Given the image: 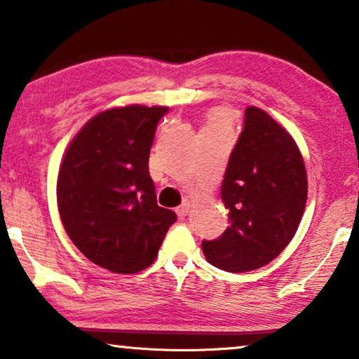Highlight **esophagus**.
I'll return each mask as SVG.
<instances>
[{
	"mask_svg": "<svg viewBox=\"0 0 359 359\" xmlns=\"http://www.w3.org/2000/svg\"><path fill=\"white\" fill-rule=\"evenodd\" d=\"M190 205H191V201H190L189 198H185V200L182 201V203L177 206V208H175V213H177L179 218H185V216L189 215Z\"/></svg>",
	"mask_w": 359,
	"mask_h": 359,
	"instance_id": "obj_1",
	"label": "esophagus"
}]
</instances>
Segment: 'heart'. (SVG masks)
I'll return each mask as SVG.
<instances>
[{
    "label": "heart",
    "instance_id": "heart-1",
    "mask_svg": "<svg viewBox=\"0 0 359 359\" xmlns=\"http://www.w3.org/2000/svg\"><path fill=\"white\" fill-rule=\"evenodd\" d=\"M231 120V112L224 107H218L210 112L208 125L205 128H226Z\"/></svg>",
    "mask_w": 359,
    "mask_h": 359
}]
</instances>
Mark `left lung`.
Listing matches in <instances>:
<instances>
[{
  "instance_id": "8db88e82",
  "label": "left lung",
  "mask_w": 359,
  "mask_h": 359,
  "mask_svg": "<svg viewBox=\"0 0 359 359\" xmlns=\"http://www.w3.org/2000/svg\"><path fill=\"white\" fill-rule=\"evenodd\" d=\"M306 198V168L294 140L264 110L247 107L221 185L229 226L218 239L201 242L206 260L231 273L270 264L294 237Z\"/></svg>"
}]
</instances>
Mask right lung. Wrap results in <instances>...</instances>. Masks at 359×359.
<instances>
[{
  "label": "right lung",
  "mask_w": 359,
  "mask_h": 359,
  "mask_svg": "<svg viewBox=\"0 0 359 359\" xmlns=\"http://www.w3.org/2000/svg\"><path fill=\"white\" fill-rule=\"evenodd\" d=\"M168 107L110 109L74 136L60 165L57 196L73 244L114 273H136L156 260L174 211L161 208L149 149Z\"/></svg>",
  "instance_id": "add662e5"
}]
</instances>
